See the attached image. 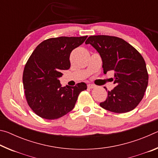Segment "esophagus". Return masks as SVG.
Here are the masks:
<instances>
[{
  "label": "esophagus",
  "instance_id": "34e87169",
  "mask_svg": "<svg viewBox=\"0 0 158 158\" xmlns=\"http://www.w3.org/2000/svg\"><path fill=\"white\" fill-rule=\"evenodd\" d=\"M95 85H93V84H88V88L89 89H93V88H95Z\"/></svg>",
  "mask_w": 158,
  "mask_h": 158
}]
</instances>
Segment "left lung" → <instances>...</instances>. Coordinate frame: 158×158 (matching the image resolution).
<instances>
[{"label":"left lung","mask_w":158,"mask_h":158,"mask_svg":"<svg viewBox=\"0 0 158 158\" xmlns=\"http://www.w3.org/2000/svg\"><path fill=\"white\" fill-rule=\"evenodd\" d=\"M85 43L91 44L100 53L104 73L115 72L116 87L111 91L106 89L108 96L100 104L101 107L118 114L133 110L148 86V74L142 56L128 42L114 36H90Z\"/></svg>","instance_id":"obj_1"}]
</instances>
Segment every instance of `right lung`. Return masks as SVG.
<instances>
[{
  "label": "right lung",
  "mask_w": 158,
  "mask_h": 158,
  "mask_svg": "<svg viewBox=\"0 0 158 158\" xmlns=\"http://www.w3.org/2000/svg\"><path fill=\"white\" fill-rule=\"evenodd\" d=\"M83 37H59L42 42L32 53L23 73V84L29 106L42 118L54 120L74 107L79 93L87 89L84 82L62 87V70L70 68L72 51L84 43Z\"/></svg>",
  "instance_id": "add662e5"
}]
</instances>
